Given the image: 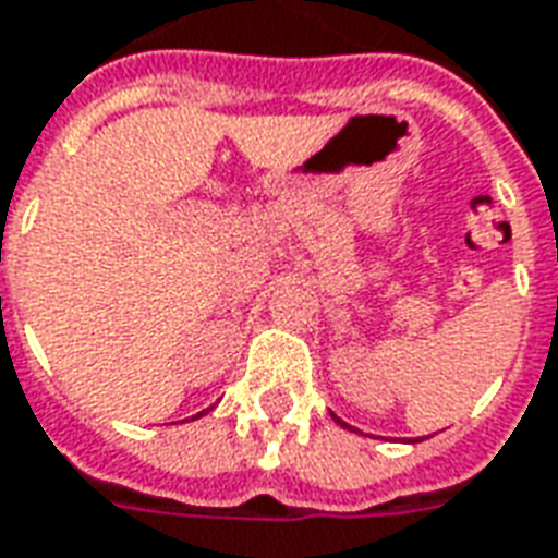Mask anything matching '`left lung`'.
Returning a JSON list of instances; mask_svg holds the SVG:
<instances>
[{
    "instance_id": "left-lung-1",
    "label": "left lung",
    "mask_w": 558,
    "mask_h": 558,
    "mask_svg": "<svg viewBox=\"0 0 558 558\" xmlns=\"http://www.w3.org/2000/svg\"><path fill=\"white\" fill-rule=\"evenodd\" d=\"M338 424H343V421H340V418H338Z\"/></svg>"
}]
</instances>
